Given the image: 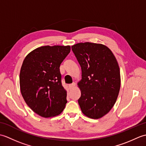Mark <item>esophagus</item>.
I'll use <instances>...</instances> for the list:
<instances>
[{
  "mask_svg": "<svg viewBox=\"0 0 146 146\" xmlns=\"http://www.w3.org/2000/svg\"><path fill=\"white\" fill-rule=\"evenodd\" d=\"M75 86H76V83H73L72 84H70L69 85V87H70V89H73V88H75Z\"/></svg>",
  "mask_w": 146,
  "mask_h": 146,
  "instance_id": "esophagus-1",
  "label": "esophagus"
}]
</instances>
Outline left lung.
Here are the masks:
<instances>
[{
  "mask_svg": "<svg viewBox=\"0 0 146 146\" xmlns=\"http://www.w3.org/2000/svg\"><path fill=\"white\" fill-rule=\"evenodd\" d=\"M82 69L78 104L85 116L98 119L112 108L120 88L118 62L107 46L80 42L71 46Z\"/></svg>",
  "mask_w": 146,
  "mask_h": 146,
  "instance_id": "1",
  "label": "left lung"
}]
</instances>
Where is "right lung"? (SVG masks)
Masks as SVG:
<instances>
[{
	"mask_svg": "<svg viewBox=\"0 0 146 146\" xmlns=\"http://www.w3.org/2000/svg\"><path fill=\"white\" fill-rule=\"evenodd\" d=\"M70 50V46H41L23 61L19 75L22 96L31 109L42 117L58 115L67 103L60 66Z\"/></svg>",
	"mask_w": 146,
	"mask_h": 146,
	"instance_id": "add662e5",
	"label": "right lung"
}]
</instances>
